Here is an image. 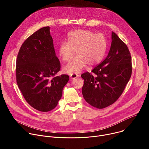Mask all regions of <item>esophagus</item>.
Returning <instances> with one entry per match:
<instances>
[{"label":"esophagus","mask_w":149,"mask_h":149,"mask_svg":"<svg viewBox=\"0 0 149 149\" xmlns=\"http://www.w3.org/2000/svg\"><path fill=\"white\" fill-rule=\"evenodd\" d=\"M78 77H79V75L78 74H72L70 75V78L72 79H75V78H77Z\"/></svg>","instance_id":"obj_1"}]
</instances>
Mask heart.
<instances>
[{
	"label": "heart",
	"mask_w": 149,
	"mask_h": 149,
	"mask_svg": "<svg viewBox=\"0 0 149 149\" xmlns=\"http://www.w3.org/2000/svg\"><path fill=\"white\" fill-rule=\"evenodd\" d=\"M68 42H62L58 52L63 61H70L76 55L77 56L63 68L65 73H79L88 64L95 65L102 60L107 49V42L101 33L95 34L87 30H77L68 36Z\"/></svg>",
	"instance_id": "1"
}]
</instances>
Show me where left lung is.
I'll return each instance as SVG.
<instances>
[{"label":"left lung","instance_id":"obj_1","mask_svg":"<svg viewBox=\"0 0 149 149\" xmlns=\"http://www.w3.org/2000/svg\"><path fill=\"white\" fill-rule=\"evenodd\" d=\"M81 75L84 79L83 97L88 104L104 109L113 104L123 93L132 72V57L127 45L111 33V44L106 58L91 71Z\"/></svg>","mask_w":149,"mask_h":149}]
</instances>
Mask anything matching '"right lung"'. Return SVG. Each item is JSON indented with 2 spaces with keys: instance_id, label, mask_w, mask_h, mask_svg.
Wrapping results in <instances>:
<instances>
[{
  "instance_id": "obj_1",
  "label": "right lung",
  "mask_w": 149,
  "mask_h": 149,
  "mask_svg": "<svg viewBox=\"0 0 149 149\" xmlns=\"http://www.w3.org/2000/svg\"><path fill=\"white\" fill-rule=\"evenodd\" d=\"M60 68L50 27L36 31L21 46L16 61V82L25 100L35 109L47 112L56 107L70 79L65 74L55 76Z\"/></svg>"
}]
</instances>
